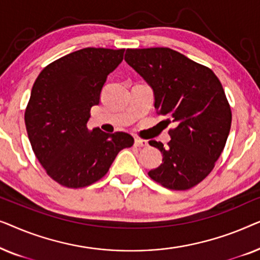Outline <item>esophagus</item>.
<instances>
[{
  "label": "esophagus",
  "mask_w": 260,
  "mask_h": 260,
  "mask_svg": "<svg viewBox=\"0 0 260 260\" xmlns=\"http://www.w3.org/2000/svg\"><path fill=\"white\" fill-rule=\"evenodd\" d=\"M135 145H136V147H138V148L147 147V145H148V141L142 140V138H135Z\"/></svg>",
  "instance_id": "34e87169"
}]
</instances>
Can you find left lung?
<instances>
[{"label": "left lung", "mask_w": 260, "mask_h": 260, "mask_svg": "<svg viewBox=\"0 0 260 260\" xmlns=\"http://www.w3.org/2000/svg\"><path fill=\"white\" fill-rule=\"evenodd\" d=\"M125 61L152 87L157 115L175 124L168 131V147L149 142L163 159L148 175L173 190L197 186L214 168L232 123L219 78L209 67L167 47L127 48Z\"/></svg>", "instance_id": "obj_1"}]
</instances>
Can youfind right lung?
<instances>
[{"mask_svg": "<svg viewBox=\"0 0 260 260\" xmlns=\"http://www.w3.org/2000/svg\"><path fill=\"white\" fill-rule=\"evenodd\" d=\"M123 55L124 48H83L49 63L35 80L24 111L28 138L47 175L63 187L97 182L134 144L123 131L87 129L91 108Z\"/></svg>", "mask_w": 260, "mask_h": 260, "instance_id": "add662e5", "label": "right lung"}]
</instances>
